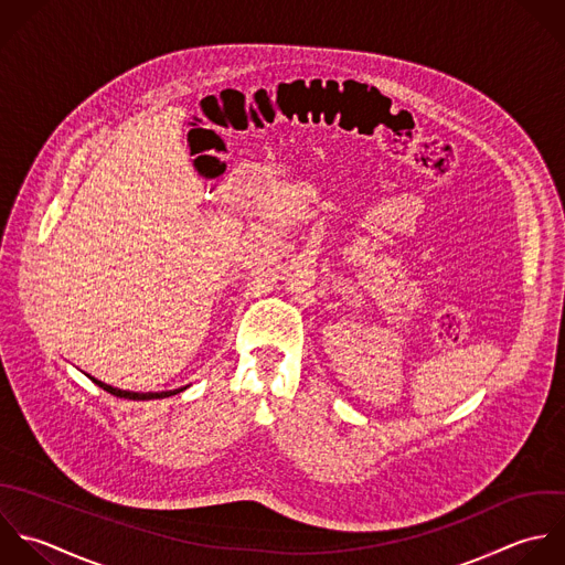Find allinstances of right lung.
I'll list each match as a JSON object with an SVG mask.
<instances>
[{
  "label": "right lung",
  "instance_id": "right-lung-1",
  "mask_svg": "<svg viewBox=\"0 0 565 565\" xmlns=\"http://www.w3.org/2000/svg\"><path fill=\"white\" fill-rule=\"evenodd\" d=\"M87 379L92 381V383H96L100 390H105L107 394H111V396H118V398H127V401H158V398H169V396H175V394H180V392H184L186 387H178V390H169V392H127V390H118V387H111V385H107V383H103V381H98V379H94V376H89L87 374Z\"/></svg>",
  "mask_w": 565,
  "mask_h": 565
}]
</instances>
